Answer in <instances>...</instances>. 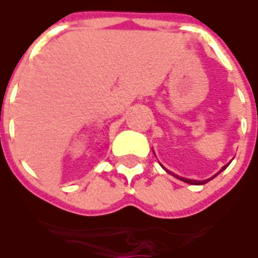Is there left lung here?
Here are the masks:
<instances>
[{
	"instance_id": "left-lung-1",
	"label": "left lung",
	"mask_w": 258,
	"mask_h": 258,
	"mask_svg": "<svg viewBox=\"0 0 258 258\" xmlns=\"http://www.w3.org/2000/svg\"><path fill=\"white\" fill-rule=\"evenodd\" d=\"M227 165H229V164H227ZM227 165H225V167H223V168L221 169V171H219V172H222L223 169H226ZM168 172H169V171H168ZM219 172H218V173H219ZM171 173H172V172H171ZM218 173H217V175H218ZM172 175H173V176H175V177H177V179H180V180L185 181V183H189V184H197V185H199V184H205V183H207V181L210 180V179H209V180H202V181H198V180H191V179H184V177H179V176H177V175H175V173H172ZM217 175H214V176L211 177V179H214V177L217 176Z\"/></svg>"
}]
</instances>
